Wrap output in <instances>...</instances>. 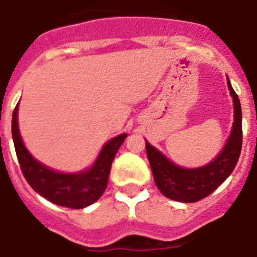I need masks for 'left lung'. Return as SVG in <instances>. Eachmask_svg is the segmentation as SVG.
I'll return each instance as SVG.
<instances>
[{"label": "left lung", "mask_w": 257, "mask_h": 257, "mask_svg": "<svg viewBox=\"0 0 257 257\" xmlns=\"http://www.w3.org/2000/svg\"><path fill=\"white\" fill-rule=\"evenodd\" d=\"M233 97L235 121L226 145L218 157L210 164L195 169H183L173 164L164 154L152 147L145 140L147 156L154 182L165 197L183 203H194L206 198L218 189L233 172L241 152L243 126H241L240 100L233 91L230 80L227 81Z\"/></svg>", "instance_id": "8db88e82"}]
</instances>
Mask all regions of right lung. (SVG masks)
Segmentation results:
<instances>
[{"instance_id": "right-lung-1", "label": "right lung", "mask_w": 257, "mask_h": 257, "mask_svg": "<svg viewBox=\"0 0 257 257\" xmlns=\"http://www.w3.org/2000/svg\"><path fill=\"white\" fill-rule=\"evenodd\" d=\"M17 112L18 104L12 117V136L22 174L33 190L47 201L63 207L84 208L95 203L107 189L112 162L126 139V133L116 136L104 145L92 168L66 174L46 168L27 152L18 131Z\"/></svg>"}]
</instances>
